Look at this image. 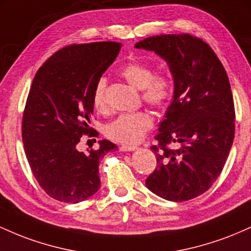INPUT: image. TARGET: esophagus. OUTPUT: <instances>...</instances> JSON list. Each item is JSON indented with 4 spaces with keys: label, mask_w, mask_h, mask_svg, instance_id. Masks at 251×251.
<instances>
[{
    "label": "esophagus",
    "mask_w": 251,
    "mask_h": 251,
    "mask_svg": "<svg viewBox=\"0 0 251 251\" xmlns=\"http://www.w3.org/2000/svg\"><path fill=\"white\" fill-rule=\"evenodd\" d=\"M137 149H138V146H134V145H123V146H120V151H123V152L135 151Z\"/></svg>",
    "instance_id": "obj_1"
}]
</instances>
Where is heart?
I'll return each instance as SVG.
<instances>
[{
    "label": "heart",
    "mask_w": 251,
    "mask_h": 251,
    "mask_svg": "<svg viewBox=\"0 0 251 251\" xmlns=\"http://www.w3.org/2000/svg\"><path fill=\"white\" fill-rule=\"evenodd\" d=\"M120 75L133 87L142 89L143 99L154 107H163L174 93V82L166 73L154 74L151 66L143 62H129L124 66ZM92 101L97 111L106 109V80L101 77L94 86ZM153 118L148 111L124 113L112 120L105 127L108 138L124 144L138 143L151 129Z\"/></svg>",
    "instance_id": "heart-1"
}]
</instances>
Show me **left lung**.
Wrapping results in <instances>:
<instances>
[{
    "instance_id": "1",
    "label": "left lung",
    "mask_w": 251,
    "mask_h": 251,
    "mask_svg": "<svg viewBox=\"0 0 251 251\" xmlns=\"http://www.w3.org/2000/svg\"><path fill=\"white\" fill-rule=\"evenodd\" d=\"M168 63L174 96L152 146L157 168L146 186L183 201L204 194L221 175L235 137V107L223 65L203 40L189 34L151 36L135 43ZM175 143L176 149H170Z\"/></svg>"
}]
</instances>
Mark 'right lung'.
Instances as JSON below:
<instances>
[{
    "label": "right lung",
    "instance_id": "add662e5",
    "mask_svg": "<svg viewBox=\"0 0 251 251\" xmlns=\"http://www.w3.org/2000/svg\"><path fill=\"white\" fill-rule=\"evenodd\" d=\"M122 43L72 45L40 67L28 94L22 120V142L34 177L47 195L79 203L100 189L99 160L116 150L103 139L98 150L79 151L91 128L94 86L114 62Z\"/></svg>",
    "mask_w": 251,
    "mask_h": 251
}]
</instances>
